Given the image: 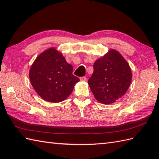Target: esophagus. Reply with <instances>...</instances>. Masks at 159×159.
Listing matches in <instances>:
<instances>
[{
  "mask_svg": "<svg viewBox=\"0 0 159 159\" xmlns=\"http://www.w3.org/2000/svg\"><path fill=\"white\" fill-rule=\"evenodd\" d=\"M80 80H81V81H85V80H87V78L85 76H81V77H80Z\"/></svg>",
  "mask_w": 159,
  "mask_h": 159,
  "instance_id": "obj_1",
  "label": "esophagus"
}]
</instances>
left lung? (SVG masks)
<instances>
[{
	"mask_svg": "<svg viewBox=\"0 0 159 159\" xmlns=\"http://www.w3.org/2000/svg\"><path fill=\"white\" fill-rule=\"evenodd\" d=\"M132 80L131 69L121 54L111 49L93 63L88 84L99 102L110 104L126 93Z\"/></svg>",
	"mask_w": 159,
	"mask_h": 159,
	"instance_id": "obj_1",
	"label": "left lung"
}]
</instances>
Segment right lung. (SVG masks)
<instances>
[{
    "mask_svg": "<svg viewBox=\"0 0 159 159\" xmlns=\"http://www.w3.org/2000/svg\"><path fill=\"white\" fill-rule=\"evenodd\" d=\"M73 67L55 48L46 50L37 57L29 70L33 89L43 100L60 102L72 93L79 81L72 74Z\"/></svg>",
    "mask_w": 159,
    "mask_h": 159,
    "instance_id": "add662e5",
    "label": "right lung"
}]
</instances>
